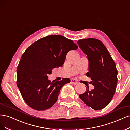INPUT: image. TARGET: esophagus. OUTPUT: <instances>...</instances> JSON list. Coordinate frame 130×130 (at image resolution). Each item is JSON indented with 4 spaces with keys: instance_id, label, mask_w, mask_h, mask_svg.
<instances>
[{
    "instance_id": "1",
    "label": "esophagus",
    "mask_w": 130,
    "mask_h": 130,
    "mask_svg": "<svg viewBox=\"0 0 130 130\" xmlns=\"http://www.w3.org/2000/svg\"><path fill=\"white\" fill-rule=\"evenodd\" d=\"M71 83L72 84H73L74 85H77L78 84V83L77 82V80H75V79H72V80H71Z\"/></svg>"
}]
</instances>
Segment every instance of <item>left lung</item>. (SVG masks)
<instances>
[{
  "instance_id": "1",
  "label": "left lung",
  "mask_w": 130,
  "mask_h": 130,
  "mask_svg": "<svg viewBox=\"0 0 130 130\" xmlns=\"http://www.w3.org/2000/svg\"><path fill=\"white\" fill-rule=\"evenodd\" d=\"M79 47L86 54L89 61L90 77L94 88L87 89L79 97L87 106L94 110H102L110 103L115 93L117 71L115 62L101 41L95 38L82 39L78 41Z\"/></svg>"
}]
</instances>
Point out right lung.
Instances as JSON below:
<instances>
[{"label":"right lung","instance_id":"1","mask_svg":"<svg viewBox=\"0 0 130 130\" xmlns=\"http://www.w3.org/2000/svg\"><path fill=\"white\" fill-rule=\"evenodd\" d=\"M78 46L60 35H50L36 41L21 57L17 67V85L25 102L37 111H44L55 104L62 87L70 82L48 80L54 68L62 66L66 54Z\"/></svg>","mask_w":130,"mask_h":130}]
</instances>
